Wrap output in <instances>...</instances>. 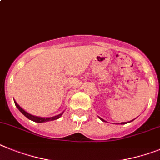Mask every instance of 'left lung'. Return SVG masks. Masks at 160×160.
Listing matches in <instances>:
<instances>
[{
    "label": "left lung",
    "instance_id": "left-lung-1",
    "mask_svg": "<svg viewBox=\"0 0 160 160\" xmlns=\"http://www.w3.org/2000/svg\"><path fill=\"white\" fill-rule=\"evenodd\" d=\"M99 119H100L101 120H102V121H105V120H104V119H102V118L99 117ZM132 120H133V119H132ZM132 120H131V121H130V122H132ZM121 123V124H124V123H126V122H123V123Z\"/></svg>",
    "mask_w": 160,
    "mask_h": 160
}]
</instances>
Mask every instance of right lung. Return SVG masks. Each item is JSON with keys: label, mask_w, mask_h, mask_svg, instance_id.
<instances>
[{"label": "right lung", "mask_w": 160, "mask_h": 160, "mask_svg": "<svg viewBox=\"0 0 160 160\" xmlns=\"http://www.w3.org/2000/svg\"><path fill=\"white\" fill-rule=\"evenodd\" d=\"M14 104H15V106L17 107V108H18V110L20 111V112H22V115H24L25 116H26L27 118H28L29 119H31V120H32V121L34 122H37V123H44V122H48V121H51V120H55V119H58V118H60L62 116V115L63 114V112H62L61 114H59V115H55V116H53V117H39V116H36V115H31V114L28 113L27 111H24L23 109H22V107H20L19 105H18V103L16 102L15 101H14Z\"/></svg>", "instance_id": "add662e5"}]
</instances>
